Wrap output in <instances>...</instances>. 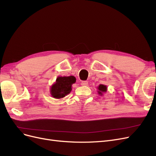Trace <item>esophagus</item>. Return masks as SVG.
I'll return each mask as SVG.
<instances>
[{
  "label": "esophagus",
  "mask_w": 156,
  "mask_h": 156,
  "mask_svg": "<svg viewBox=\"0 0 156 156\" xmlns=\"http://www.w3.org/2000/svg\"><path fill=\"white\" fill-rule=\"evenodd\" d=\"M88 84V83L87 81H83L81 82V85H83V86H87Z\"/></svg>",
  "instance_id": "obj_1"
}]
</instances>
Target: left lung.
I'll return each instance as SVG.
<instances>
[{"label":"left lung","mask_w":156,"mask_h":156,"mask_svg":"<svg viewBox=\"0 0 156 156\" xmlns=\"http://www.w3.org/2000/svg\"><path fill=\"white\" fill-rule=\"evenodd\" d=\"M98 93L99 94H102V92H105L107 91V87L105 85H103V84H100V86L98 87Z\"/></svg>","instance_id":"1"}]
</instances>
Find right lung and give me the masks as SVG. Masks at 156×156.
Returning <instances> with one entry per match:
<instances>
[{"instance_id":"obj_1","label":"right lung","mask_w":156,"mask_h":156,"mask_svg":"<svg viewBox=\"0 0 156 156\" xmlns=\"http://www.w3.org/2000/svg\"><path fill=\"white\" fill-rule=\"evenodd\" d=\"M76 81V79L73 76L58 77L56 79L55 84L51 88L52 96L56 99L65 97L72 90V84Z\"/></svg>"}]
</instances>
